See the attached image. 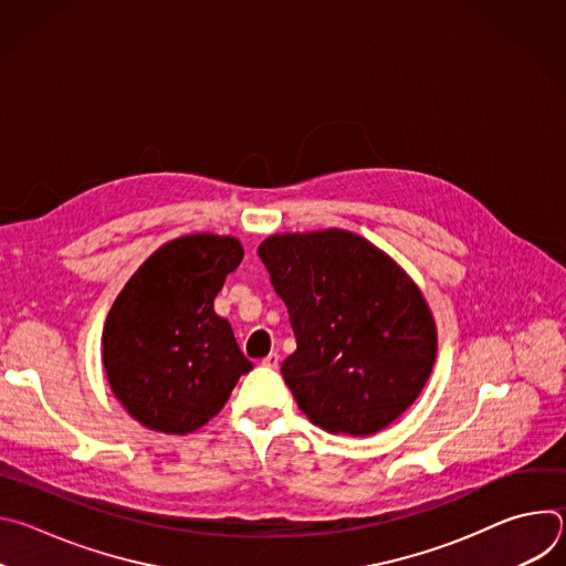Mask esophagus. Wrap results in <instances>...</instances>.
I'll return each instance as SVG.
<instances>
[{"mask_svg":"<svg viewBox=\"0 0 566 566\" xmlns=\"http://www.w3.org/2000/svg\"><path fill=\"white\" fill-rule=\"evenodd\" d=\"M262 365L269 367V369H277V367H280V354H273V352H271L266 358H262Z\"/></svg>","mask_w":566,"mask_h":566,"instance_id":"obj_1","label":"esophagus"}]
</instances>
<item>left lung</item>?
I'll return each mask as SVG.
<instances>
[{
	"label": "left lung",
	"mask_w": 566,
	"mask_h": 566,
	"mask_svg": "<svg viewBox=\"0 0 566 566\" xmlns=\"http://www.w3.org/2000/svg\"><path fill=\"white\" fill-rule=\"evenodd\" d=\"M258 255L289 308L297 349L282 376L332 434H376L406 412L437 358L430 306L389 255L329 228L264 239Z\"/></svg>",
	"instance_id": "left-lung-1"
}]
</instances>
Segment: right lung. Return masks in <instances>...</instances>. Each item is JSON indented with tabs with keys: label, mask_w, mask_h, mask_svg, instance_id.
Masks as SVG:
<instances>
[{
	"label": "right lung",
	"mask_w": 566,
	"mask_h": 566,
	"mask_svg": "<svg viewBox=\"0 0 566 566\" xmlns=\"http://www.w3.org/2000/svg\"><path fill=\"white\" fill-rule=\"evenodd\" d=\"M244 249L234 237L186 234L154 251L112 304L103 365L120 406L145 428L188 434L253 369L214 297Z\"/></svg>",
	"instance_id": "right-lung-1"
}]
</instances>
